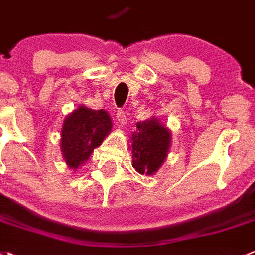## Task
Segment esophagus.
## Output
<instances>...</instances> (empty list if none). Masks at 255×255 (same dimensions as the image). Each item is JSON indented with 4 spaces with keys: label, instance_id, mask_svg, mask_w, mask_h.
<instances>
[{
    "label": "esophagus",
    "instance_id": "34e87169",
    "mask_svg": "<svg viewBox=\"0 0 255 255\" xmlns=\"http://www.w3.org/2000/svg\"><path fill=\"white\" fill-rule=\"evenodd\" d=\"M115 119L120 126L124 125V124H126V121H128V119H126V115H125V111H123V110L116 111Z\"/></svg>",
    "mask_w": 255,
    "mask_h": 255
}]
</instances>
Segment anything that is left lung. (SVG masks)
<instances>
[{
	"instance_id": "obj_1",
	"label": "left lung",
	"mask_w": 255,
	"mask_h": 255,
	"mask_svg": "<svg viewBox=\"0 0 255 255\" xmlns=\"http://www.w3.org/2000/svg\"><path fill=\"white\" fill-rule=\"evenodd\" d=\"M136 128V132H132L131 136L132 166L137 173L152 175L166 160L171 132L155 116L137 123Z\"/></svg>"
}]
</instances>
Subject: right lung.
Returning a JSON list of instances; mask_svg holds the SVG:
<instances>
[{
	"instance_id": "right-lung-1",
	"label": "right lung",
	"mask_w": 255,
	"mask_h": 255,
	"mask_svg": "<svg viewBox=\"0 0 255 255\" xmlns=\"http://www.w3.org/2000/svg\"><path fill=\"white\" fill-rule=\"evenodd\" d=\"M113 123L105 110L81 105L66 116L61 130V151L70 169L76 170L89 160L94 149L110 134Z\"/></svg>"
}]
</instances>
